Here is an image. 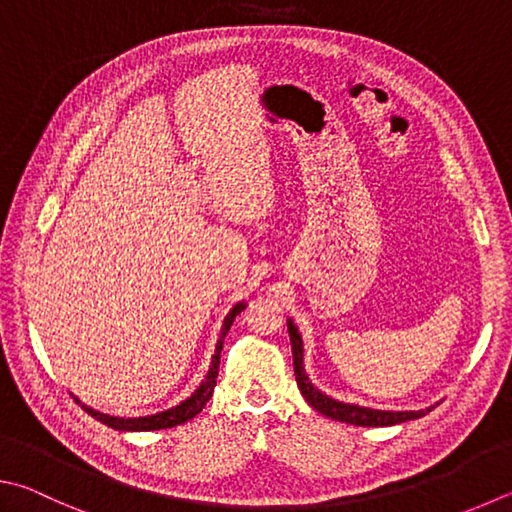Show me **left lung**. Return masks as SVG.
I'll use <instances>...</instances> for the list:
<instances>
[{"label":"left lung","instance_id":"obj_1","mask_svg":"<svg viewBox=\"0 0 512 512\" xmlns=\"http://www.w3.org/2000/svg\"><path fill=\"white\" fill-rule=\"evenodd\" d=\"M288 327V336H291V349H293V367H295V380L297 387H300L302 396L306 398L313 410H318L320 414L333 418V421L340 423H349V425H362V427H387V425H398L405 421H414V418H421L427 412H432V407H425V410H416V412H389V410H371V407H360V405H351V403H342L331 398L327 394H322L318 387H315L309 376L304 371V342L300 331L293 324V320H286Z\"/></svg>","mask_w":512,"mask_h":512}]
</instances>
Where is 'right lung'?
I'll use <instances>...</instances> for the list:
<instances>
[{
	"label": "right lung",
	"mask_w": 512,
	"mask_h": 512,
	"mask_svg": "<svg viewBox=\"0 0 512 512\" xmlns=\"http://www.w3.org/2000/svg\"><path fill=\"white\" fill-rule=\"evenodd\" d=\"M244 309H246V302H237L228 311V315L224 318V324H221V333H219V340H217V347H215V356H212L206 378H203V383L197 389H194V392L188 398H185V401L170 407V410L152 414V416L120 418V416L102 414V412L94 410V407L82 405L76 396H73V398H76V403L82 405V410L94 416L96 421L105 423L107 427H114V430H118V432H152V430H165V427H176V425H181L185 421H190V418L197 416L203 410V407H206L212 392H215L217 376H219V358H221V349H224V338H226V333L230 331L232 322H235L237 315Z\"/></svg>",
	"instance_id": "obj_1"
}]
</instances>
